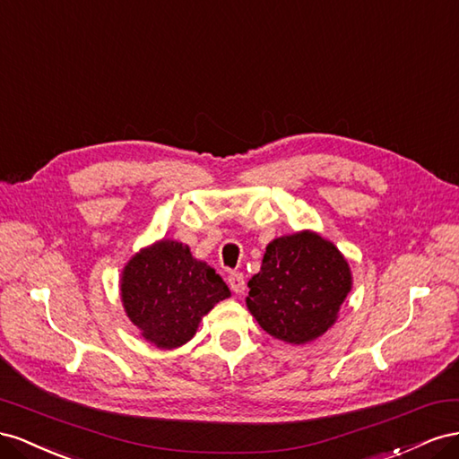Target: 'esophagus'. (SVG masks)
Segmentation results:
<instances>
[{"instance_id":"34e87169","label":"esophagus","mask_w":459,"mask_h":459,"mask_svg":"<svg viewBox=\"0 0 459 459\" xmlns=\"http://www.w3.org/2000/svg\"><path fill=\"white\" fill-rule=\"evenodd\" d=\"M229 286L234 294H244L246 290V281L242 273H230L229 274Z\"/></svg>"}]
</instances>
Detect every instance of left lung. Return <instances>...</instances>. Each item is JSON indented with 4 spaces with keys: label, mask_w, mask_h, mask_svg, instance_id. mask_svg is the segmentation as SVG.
I'll return each instance as SVG.
<instances>
[{
    "label": "left lung",
    "mask_w": 459,
    "mask_h": 459,
    "mask_svg": "<svg viewBox=\"0 0 459 459\" xmlns=\"http://www.w3.org/2000/svg\"><path fill=\"white\" fill-rule=\"evenodd\" d=\"M247 288L246 306L261 329L288 344H307L334 325L351 271L333 242L302 230L265 247Z\"/></svg>",
    "instance_id": "left-lung-1"
}]
</instances>
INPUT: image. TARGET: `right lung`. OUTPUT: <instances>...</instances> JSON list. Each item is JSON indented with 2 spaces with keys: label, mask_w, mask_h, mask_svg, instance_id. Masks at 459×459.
Masks as SVG:
<instances>
[{
  "label": "right lung",
  "mask_w": 459,
  "mask_h": 459,
  "mask_svg": "<svg viewBox=\"0 0 459 459\" xmlns=\"http://www.w3.org/2000/svg\"><path fill=\"white\" fill-rule=\"evenodd\" d=\"M230 296L215 269L192 257L177 240L143 247L123 269L121 299L140 334L161 350H173L198 331L204 316Z\"/></svg>",
  "instance_id": "1"
}]
</instances>
